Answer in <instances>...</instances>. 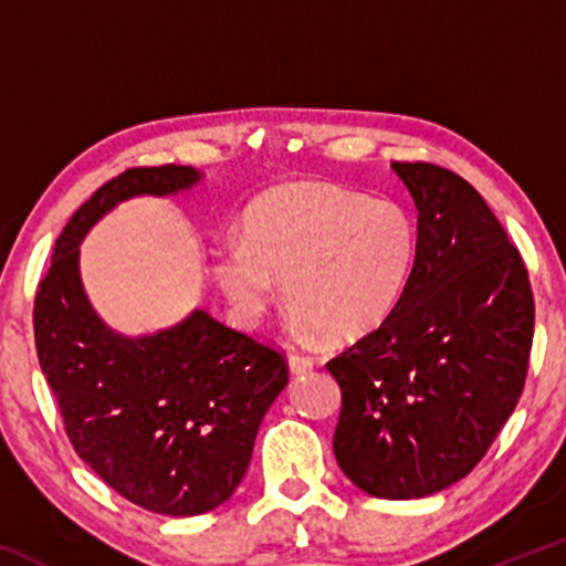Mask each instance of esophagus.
Segmentation results:
<instances>
[{
  "label": "esophagus",
  "mask_w": 566,
  "mask_h": 566,
  "mask_svg": "<svg viewBox=\"0 0 566 566\" xmlns=\"http://www.w3.org/2000/svg\"><path fill=\"white\" fill-rule=\"evenodd\" d=\"M290 369L294 371V375H306V371L314 369V359L306 357V354L292 352L290 354Z\"/></svg>",
  "instance_id": "1"
}]
</instances>
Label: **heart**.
<instances>
[{"instance_id":"obj_1","label":"heart","mask_w":566,"mask_h":566,"mask_svg":"<svg viewBox=\"0 0 566 566\" xmlns=\"http://www.w3.org/2000/svg\"><path fill=\"white\" fill-rule=\"evenodd\" d=\"M417 252V222L397 199L290 181L249 205L242 242L217 244L209 266L244 327L262 322L282 282L296 327L352 342L395 314Z\"/></svg>"}]
</instances>
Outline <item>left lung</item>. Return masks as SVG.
Returning <instances> with one entry per match:
<instances>
[{
  "label": "left lung",
  "mask_w": 566,
  "mask_h": 566,
  "mask_svg": "<svg viewBox=\"0 0 566 566\" xmlns=\"http://www.w3.org/2000/svg\"><path fill=\"white\" fill-rule=\"evenodd\" d=\"M419 252L395 314L327 361L342 389L334 457L361 492L419 500L482 462L522 397L530 274L482 195L429 161H395Z\"/></svg>",
  "instance_id": "8db88e82"
}]
</instances>
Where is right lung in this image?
<instances>
[{"label": "right lung", "instance_id": "obj_1", "mask_svg": "<svg viewBox=\"0 0 566 566\" xmlns=\"http://www.w3.org/2000/svg\"><path fill=\"white\" fill-rule=\"evenodd\" d=\"M199 177L161 165L102 185L56 237L34 296L36 357L74 452L124 500L167 516L205 514L234 494L290 367L205 310L147 337L112 332L84 294L80 242L124 199L177 195Z\"/></svg>", "mask_w": 566, "mask_h": 566}]
</instances>
